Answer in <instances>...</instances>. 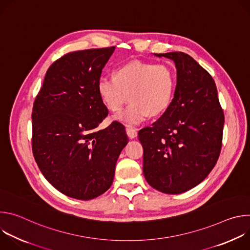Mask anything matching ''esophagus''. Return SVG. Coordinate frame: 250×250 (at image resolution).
I'll return each mask as SVG.
<instances>
[{
	"mask_svg": "<svg viewBox=\"0 0 250 250\" xmlns=\"http://www.w3.org/2000/svg\"><path fill=\"white\" fill-rule=\"evenodd\" d=\"M125 131H126V134L129 138H135L137 136V131H136V128H134V127L126 126Z\"/></svg>",
	"mask_w": 250,
	"mask_h": 250,
	"instance_id": "1",
	"label": "esophagus"
}]
</instances>
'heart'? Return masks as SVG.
I'll return each mask as SVG.
<instances>
[{
    "instance_id": "heart-1",
    "label": "heart",
    "mask_w": 250,
    "mask_h": 250,
    "mask_svg": "<svg viewBox=\"0 0 250 250\" xmlns=\"http://www.w3.org/2000/svg\"><path fill=\"white\" fill-rule=\"evenodd\" d=\"M176 75L171 66L151 62L131 61L117 68L114 76H101L97 90L104 104L111 111L119 110L127 100L130 103L116 113L112 120L125 125H137L149 114L164 113L173 100Z\"/></svg>"
}]
</instances>
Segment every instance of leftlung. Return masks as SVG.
Here are the masks:
<instances>
[{
	"label": "left lung",
	"mask_w": 250,
	"mask_h": 250,
	"mask_svg": "<svg viewBox=\"0 0 250 250\" xmlns=\"http://www.w3.org/2000/svg\"><path fill=\"white\" fill-rule=\"evenodd\" d=\"M174 61V98L152 126L138 132L147 183L165 194H181L199 185L221 153L225 124L216 83L183 52L154 54Z\"/></svg>",
	"instance_id": "8db88e82"
}]
</instances>
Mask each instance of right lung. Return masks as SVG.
<instances>
[{"mask_svg":"<svg viewBox=\"0 0 250 250\" xmlns=\"http://www.w3.org/2000/svg\"><path fill=\"white\" fill-rule=\"evenodd\" d=\"M116 47L70 52L47 70L32 109V152L45 179L62 194L92 200L114 181L117 160L127 145L125 126L112 123L97 90Z\"/></svg>","mask_w":250,"mask_h":250,"instance_id":"right-lung-1","label":"right lung"}]
</instances>
